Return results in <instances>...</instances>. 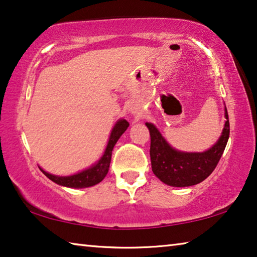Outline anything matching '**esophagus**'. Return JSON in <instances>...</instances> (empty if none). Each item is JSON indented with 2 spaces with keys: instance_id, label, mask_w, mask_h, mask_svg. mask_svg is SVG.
Wrapping results in <instances>:
<instances>
[{
  "instance_id": "esophagus-1",
  "label": "esophagus",
  "mask_w": 257,
  "mask_h": 257,
  "mask_svg": "<svg viewBox=\"0 0 257 257\" xmlns=\"http://www.w3.org/2000/svg\"><path fill=\"white\" fill-rule=\"evenodd\" d=\"M133 113H137V112H134V111H133Z\"/></svg>"
}]
</instances>
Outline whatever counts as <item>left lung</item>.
I'll list each match as a JSON object with an SVG mask.
<instances>
[{"mask_svg": "<svg viewBox=\"0 0 257 257\" xmlns=\"http://www.w3.org/2000/svg\"><path fill=\"white\" fill-rule=\"evenodd\" d=\"M224 127L221 136L204 152H182L169 144L153 123L146 122L151 134L152 171L159 179L172 187L197 185L211 175L227 146L230 127L227 107H224Z\"/></svg>", "mask_w": 257, "mask_h": 257, "instance_id": "8db88e82", "label": "left lung"}]
</instances>
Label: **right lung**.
<instances>
[{"label": "right lung", "instance_id": "1", "mask_svg": "<svg viewBox=\"0 0 257 257\" xmlns=\"http://www.w3.org/2000/svg\"><path fill=\"white\" fill-rule=\"evenodd\" d=\"M128 127L129 122L127 120L119 119L116 121L114 127L112 128V132L110 134V137H108L107 145L103 155L99 158L97 162H95L89 168L85 169V170L77 172L71 176H55L43 170L41 167L40 169L49 179L63 187H69V188H87V187L97 185L107 175L108 168H110L113 147H114L116 142L121 137V135L127 130Z\"/></svg>", "mask_w": 257, "mask_h": 257}]
</instances>
